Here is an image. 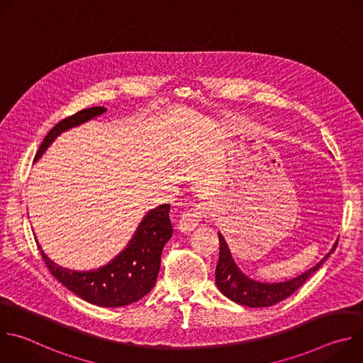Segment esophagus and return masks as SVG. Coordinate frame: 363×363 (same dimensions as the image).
<instances>
[{
    "mask_svg": "<svg viewBox=\"0 0 363 363\" xmlns=\"http://www.w3.org/2000/svg\"><path fill=\"white\" fill-rule=\"evenodd\" d=\"M206 214H208V208H206L205 205H195L192 208H188L181 214L178 228L182 233H191L198 225V223L203 217H206Z\"/></svg>",
    "mask_w": 363,
    "mask_h": 363,
    "instance_id": "1",
    "label": "esophagus"
}]
</instances>
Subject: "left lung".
<instances>
[{
  "instance_id": "left-lung-1",
  "label": "left lung",
  "mask_w": 363,
  "mask_h": 363,
  "mask_svg": "<svg viewBox=\"0 0 363 363\" xmlns=\"http://www.w3.org/2000/svg\"><path fill=\"white\" fill-rule=\"evenodd\" d=\"M218 238H220V258L216 269V284L225 297H228L230 300L241 306H248V307H269L291 296L298 287H301L306 283V280L310 276L315 274L323 266V263L328 260V257L336 250V245H337V241H336L333 248L315 267H312L306 273L291 280L281 281V283H262L247 277L237 267V264L233 260L230 248L224 237L221 235V233H218Z\"/></svg>"
}]
</instances>
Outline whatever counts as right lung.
<instances>
[{
	"mask_svg": "<svg viewBox=\"0 0 363 363\" xmlns=\"http://www.w3.org/2000/svg\"><path fill=\"white\" fill-rule=\"evenodd\" d=\"M105 112V108L96 106L83 109L60 121L44 138L34 161L41 157L44 150L60 133ZM169 203H164L150 210L143 217L128 247L109 264L93 272L63 269L55 262H51L40 245L38 250L50 273L83 300L101 307L128 306L146 296L157 283L164 245L174 233L169 220Z\"/></svg>",
	"mask_w": 363,
	"mask_h": 363,
	"instance_id": "right-lung-1",
	"label": "right lung"
}]
</instances>
